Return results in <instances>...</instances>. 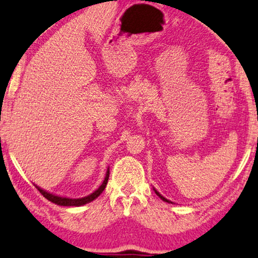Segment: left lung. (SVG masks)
Here are the masks:
<instances>
[{
    "instance_id": "obj_1",
    "label": "left lung",
    "mask_w": 258,
    "mask_h": 258,
    "mask_svg": "<svg viewBox=\"0 0 258 258\" xmlns=\"http://www.w3.org/2000/svg\"><path fill=\"white\" fill-rule=\"evenodd\" d=\"M154 189H155V188H154ZM155 192H156V194H157V196H158V197L160 198V199H162L163 201H165V203H169V204H173V203H172V201L167 200V199H166V198H164V197L162 196V194H160L159 192H157V191H156V189H155Z\"/></svg>"
}]
</instances>
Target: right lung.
<instances>
[{
	"mask_svg": "<svg viewBox=\"0 0 258 258\" xmlns=\"http://www.w3.org/2000/svg\"><path fill=\"white\" fill-rule=\"evenodd\" d=\"M108 179H109V169L107 170L106 177H104V180L101 184V186H100V187L96 189V191H94L92 194H89V196L84 197V198H79V199H72V198L54 196V194L44 191V189L38 187L37 185H35V186H36V188L43 194V197H45L48 201H51V203H53L55 205H59V206H83V205L91 203V201L96 199V198H98L100 194L103 192V189L106 188V186H107Z\"/></svg>",
	"mask_w": 258,
	"mask_h": 258,
	"instance_id": "add662e5",
	"label": "right lung"
}]
</instances>
